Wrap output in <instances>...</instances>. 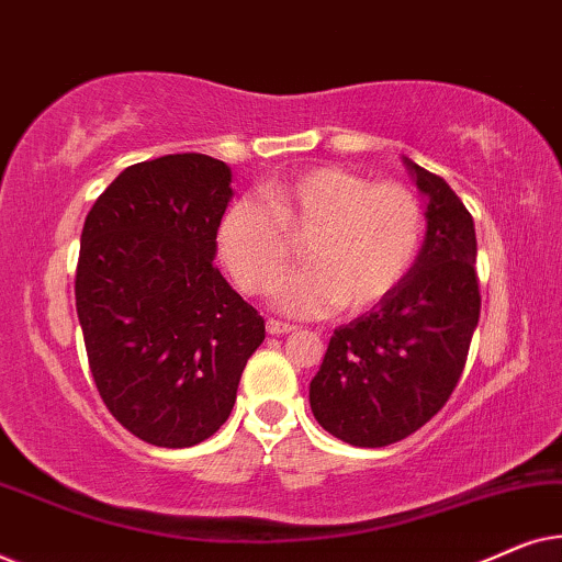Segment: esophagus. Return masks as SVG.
<instances>
[{
  "label": "esophagus",
  "instance_id": "esophagus-1",
  "mask_svg": "<svg viewBox=\"0 0 562 562\" xmlns=\"http://www.w3.org/2000/svg\"><path fill=\"white\" fill-rule=\"evenodd\" d=\"M266 329H268V335H273V337H279V335H289V333H294V325H289V322H281V319H268L266 322Z\"/></svg>",
  "mask_w": 562,
  "mask_h": 562
}]
</instances>
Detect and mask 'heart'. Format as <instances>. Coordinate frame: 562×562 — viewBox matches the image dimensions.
Instances as JSON below:
<instances>
[{
	"label": "heart",
	"mask_w": 562,
	"mask_h": 562,
	"mask_svg": "<svg viewBox=\"0 0 562 562\" xmlns=\"http://www.w3.org/2000/svg\"><path fill=\"white\" fill-rule=\"evenodd\" d=\"M425 240V210L404 183H373L340 166H317L271 183L260 204L222 214L217 248L237 286L268 294L302 243L304 271L273 291L281 312L322 317L363 312L412 271Z\"/></svg>",
	"instance_id": "heart-1"
}]
</instances>
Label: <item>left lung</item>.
<instances>
[{"label": "left lung", "mask_w": 562, "mask_h": 562, "mask_svg": "<svg viewBox=\"0 0 562 562\" xmlns=\"http://www.w3.org/2000/svg\"><path fill=\"white\" fill-rule=\"evenodd\" d=\"M406 166L427 196L425 245L386 299L335 329L310 383L314 417L356 448L404 440L442 409L481 314L471 212L440 176Z\"/></svg>", "instance_id": "left-lung-1"}]
</instances>
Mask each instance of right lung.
Segmentation results:
<instances>
[{
    "label": "right lung",
    "mask_w": 562,
    "mask_h": 562,
    "mask_svg": "<svg viewBox=\"0 0 562 562\" xmlns=\"http://www.w3.org/2000/svg\"><path fill=\"white\" fill-rule=\"evenodd\" d=\"M233 171L173 153L122 171L87 214L76 312L97 391L127 432L191 448L233 412L266 322L214 266Z\"/></svg>",
    "instance_id": "1"
}]
</instances>
